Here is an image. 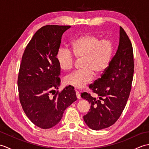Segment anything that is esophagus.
<instances>
[{"instance_id":"obj_1","label":"esophagus","mask_w":149,"mask_h":149,"mask_svg":"<svg viewBox=\"0 0 149 149\" xmlns=\"http://www.w3.org/2000/svg\"><path fill=\"white\" fill-rule=\"evenodd\" d=\"M75 93H76V96L78 99H81V95L79 93V91H77V90L75 89Z\"/></svg>"}]
</instances>
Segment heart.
Listing matches in <instances>:
<instances>
[{
	"label": "heart",
	"instance_id": "heart-1",
	"mask_svg": "<svg viewBox=\"0 0 149 149\" xmlns=\"http://www.w3.org/2000/svg\"><path fill=\"white\" fill-rule=\"evenodd\" d=\"M115 52L113 41L108 38L100 40L92 34H84L71 43V50L60 47L56 58L59 67L64 71L73 68L75 57L82 59L83 69L65 77L64 83L68 86L83 88L93 80L94 75L104 74L111 63Z\"/></svg>",
	"mask_w": 149,
	"mask_h": 149
}]
</instances>
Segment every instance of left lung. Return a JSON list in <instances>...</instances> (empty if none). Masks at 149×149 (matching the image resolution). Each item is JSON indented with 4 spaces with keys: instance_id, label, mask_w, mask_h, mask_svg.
<instances>
[{
    "instance_id": "obj_1",
    "label": "left lung",
    "mask_w": 149,
    "mask_h": 149,
    "mask_svg": "<svg viewBox=\"0 0 149 149\" xmlns=\"http://www.w3.org/2000/svg\"><path fill=\"white\" fill-rule=\"evenodd\" d=\"M134 67L131 42L120 26L118 50L109 68L90 86L99 97L86 92L81 93V97L91 105L89 112L83 116L90 128L98 131L109 127L119 118L130 95Z\"/></svg>"
}]
</instances>
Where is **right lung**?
<instances>
[{
    "label": "right lung",
    "instance_id": "1",
    "mask_svg": "<svg viewBox=\"0 0 149 149\" xmlns=\"http://www.w3.org/2000/svg\"><path fill=\"white\" fill-rule=\"evenodd\" d=\"M70 27L47 25L41 27L22 58L17 81L20 102L29 119L42 129L58 124L65 110L77 100L72 87L66 86L60 92L54 90L60 85L61 68L56 52L63 34Z\"/></svg>",
    "mask_w": 149,
    "mask_h": 149
}]
</instances>
